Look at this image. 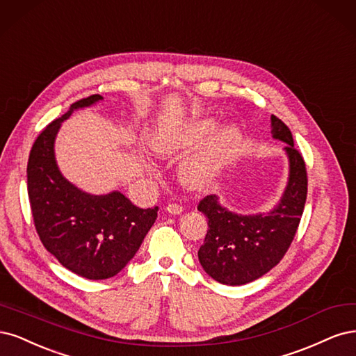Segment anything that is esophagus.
I'll use <instances>...</instances> for the list:
<instances>
[{
    "instance_id": "obj_1",
    "label": "esophagus",
    "mask_w": 356,
    "mask_h": 356,
    "mask_svg": "<svg viewBox=\"0 0 356 356\" xmlns=\"http://www.w3.org/2000/svg\"><path fill=\"white\" fill-rule=\"evenodd\" d=\"M165 210L170 213V214H180L181 211H183V207L181 205H179V204H168L167 207H165Z\"/></svg>"
}]
</instances>
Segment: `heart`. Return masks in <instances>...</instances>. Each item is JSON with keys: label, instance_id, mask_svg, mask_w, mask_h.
<instances>
[{"label": "heart", "instance_id": "heart-1", "mask_svg": "<svg viewBox=\"0 0 356 356\" xmlns=\"http://www.w3.org/2000/svg\"><path fill=\"white\" fill-rule=\"evenodd\" d=\"M216 129V121L202 118L195 121L179 131L163 134L155 143L159 156L177 158L186 155L198 147ZM241 131L234 124L222 127L213 137L204 151L183 165L180 180L191 189H201L219 175L222 167L227 163L239 146Z\"/></svg>", "mask_w": 356, "mask_h": 356}]
</instances>
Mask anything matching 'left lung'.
Instances as JSON below:
<instances>
[{"label": "left lung", "mask_w": 356, "mask_h": 356, "mask_svg": "<svg viewBox=\"0 0 356 356\" xmlns=\"http://www.w3.org/2000/svg\"><path fill=\"white\" fill-rule=\"evenodd\" d=\"M272 134L286 143L290 180L278 207L268 216H238L223 209L214 195L204 197L198 210L209 219V231L198 250L204 270L226 285H243L268 273L289 251L299 227L307 195V171L294 147L290 129L272 115Z\"/></svg>", "instance_id": "obj_1"}]
</instances>
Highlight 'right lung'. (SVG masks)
<instances>
[{"label": "right lung", "instance_id": "1", "mask_svg": "<svg viewBox=\"0 0 356 356\" xmlns=\"http://www.w3.org/2000/svg\"><path fill=\"white\" fill-rule=\"evenodd\" d=\"M102 96L71 105L33 142L28 159V195L35 231L42 245L62 266L87 280L112 278L127 265L158 217V207L139 209L120 192L95 197L63 179L54 161L53 143L60 122L74 109Z\"/></svg>", "mask_w": 356, "mask_h": 356}]
</instances>
